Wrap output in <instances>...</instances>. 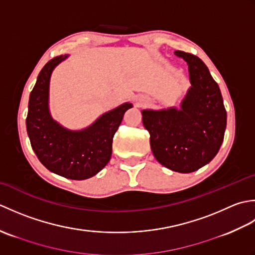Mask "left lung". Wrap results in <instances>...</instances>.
Returning <instances> with one entry per match:
<instances>
[{
    "label": "left lung",
    "mask_w": 255,
    "mask_h": 255,
    "mask_svg": "<svg viewBox=\"0 0 255 255\" xmlns=\"http://www.w3.org/2000/svg\"><path fill=\"white\" fill-rule=\"evenodd\" d=\"M174 53L187 62L192 86L181 110H144L142 124L150 133L155 159L172 171L191 173L218 153L224 141L227 112L219 86L206 64L192 53Z\"/></svg>",
    "instance_id": "obj_1"
}]
</instances>
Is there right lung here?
I'll return each instance as SVG.
<instances>
[{
	"mask_svg": "<svg viewBox=\"0 0 255 255\" xmlns=\"http://www.w3.org/2000/svg\"><path fill=\"white\" fill-rule=\"evenodd\" d=\"M68 55L51 59L41 69L29 95L27 133L38 160L48 170L70 180H85L97 174L111 160L114 134L130 103L116 107L82 130H69L53 121L49 101L50 77Z\"/></svg>",
	"mask_w": 255,
	"mask_h": 255,
	"instance_id": "right-lung-1",
	"label": "right lung"
}]
</instances>
